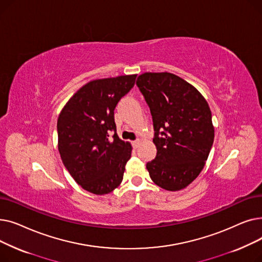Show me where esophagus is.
Wrapping results in <instances>:
<instances>
[{"label":"esophagus","instance_id":"esophagus-1","mask_svg":"<svg viewBox=\"0 0 262 262\" xmlns=\"http://www.w3.org/2000/svg\"><path fill=\"white\" fill-rule=\"evenodd\" d=\"M140 143H141V139H137V140L133 141V146H134L135 148H137V147H138V146L140 145Z\"/></svg>","mask_w":262,"mask_h":262}]
</instances>
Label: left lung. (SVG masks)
Here are the masks:
<instances>
[{
    "label": "left lung",
    "mask_w": 262,
    "mask_h": 262,
    "mask_svg": "<svg viewBox=\"0 0 262 262\" xmlns=\"http://www.w3.org/2000/svg\"><path fill=\"white\" fill-rule=\"evenodd\" d=\"M137 86L153 117L157 148L146 163L152 181L168 191L189 186L202 172L214 139L211 112L202 93L169 72H145Z\"/></svg>",
    "instance_id": "1"
}]
</instances>
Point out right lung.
Segmentation results:
<instances>
[{"label":"right lung","instance_id":"add662e5","mask_svg":"<svg viewBox=\"0 0 262 262\" xmlns=\"http://www.w3.org/2000/svg\"><path fill=\"white\" fill-rule=\"evenodd\" d=\"M137 74L93 79L79 88L57 120L58 150L66 169L86 191L110 193L120 186L132 144L119 138L115 108L134 87Z\"/></svg>","mask_w":262,"mask_h":262}]
</instances>
